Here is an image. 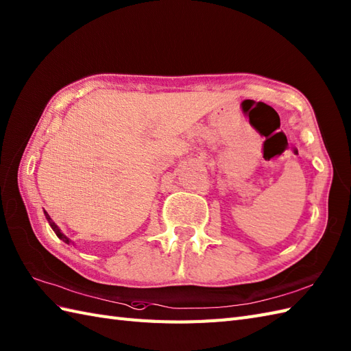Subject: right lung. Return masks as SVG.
Masks as SVG:
<instances>
[{"label": "right lung", "mask_w": 351, "mask_h": 351, "mask_svg": "<svg viewBox=\"0 0 351 351\" xmlns=\"http://www.w3.org/2000/svg\"><path fill=\"white\" fill-rule=\"evenodd\" d=\"M45 216H46V219H47V221H49V225H50V228H52L53 229V232L56 234V237L59 238V240H62L65 244H71L73 241L70 240V238H68L66 235H64L62 234V230L61 229H59V226L55 223V221L52 220V219H50V216L47 215V211H45ZM74 244V243H73Z\"/></svg>", "instance_id": "add662e5"}]
</instances>
